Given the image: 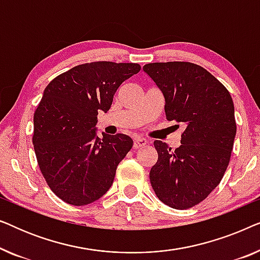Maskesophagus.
Instances as JSON below:
<instances>
[{"mask_svg":"<svg viewBox=\"0 0 260 260\" xmlns=\"http://www.w3.org/2000/svg\"><path fill=\"white\" fill-rule=\"evenodd\" d=\"M148 144V141L145 140V138H142V137H136L134 140V148L135 149H138L141 147H144V145Z\"/></svg>","mask_w":260,"mask_h":260,"instance_id":"1","label":"esophagus"}]
</instances>
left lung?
I'll use <instances>...</instances> for the list:
<instances>
[{"label":"left lung","mask_w":260,"mask_h":260,"mask_svg":"<svg viewBox=\"0 0 260 260\" xmlns=\"http://www.w3.org/2000/svg\"><path fill=\"white\" fill-rule=\"evenodd\" d=\"M143 71L165 95L167 119L186 126L175 150L154 142L158 158L149 174L151 187L169 207L190 208L211 194L229 167L237 133L232 97L197 63L152 62Z\"/></svg>","instance_id":"1"}]
</instances>
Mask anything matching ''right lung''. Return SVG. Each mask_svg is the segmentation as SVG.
<instances>
[{"mask_svg":"<svg viewBox=\"0 0 260 260\" xmlns=\"http://www.w3.org/2000/svg\"><path fill=\"white\" fill-rule=\"evenodd\" d=\"M140 71L133 62H87L59 74L45 88L34 112L33 144L46 182L62 201L88 205L112 186L134 142L124 134L99 138L98 111L108 112L123 81Z\"/></svg>","mask_w":260,"mask_h":260,"instance_id":"add662e5","label":"right lung"}]
</instances>
